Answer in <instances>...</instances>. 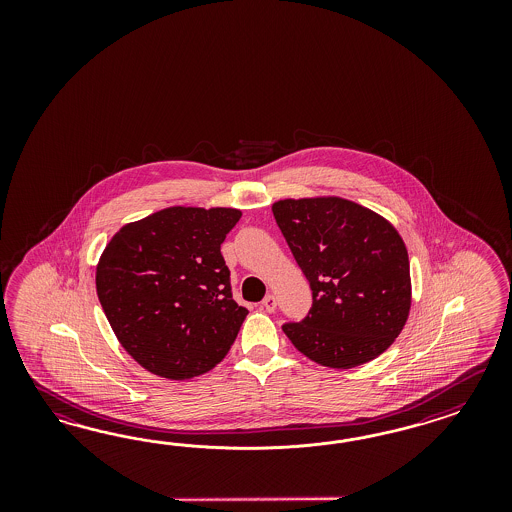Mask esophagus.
Masks as SVG:
<instances>
[{"label": "esophagus", "instance_id": "obj_1", "mask_svg": "<svg viewBox=\"0 0 512 512\" xmlns=\"http://www.w3.org/2000/svg\"><path fill=\"white\" fill-rule=\"evenodd\" d=\"M263 304L264 310L268 311V313H272V311H276V306H278V302H276V296L274 295H266L263 298Z\"/></svg>", "mask_w": 512, "mask_h": 512}]
</instances>
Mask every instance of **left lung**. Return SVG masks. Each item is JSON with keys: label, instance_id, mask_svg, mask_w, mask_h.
Returning <instances> with one entry per match:
<instances>
[{"label": "left lung", "instance_id": "obj_1", "mask_svg": "<svg viewBox=\"0 0 512 512\" xmlns=\"http://www.w3.org/2000/svg\"><path fill=\"white\" fill-rule=\"evenodd\" d=\"M279 231L310 281V311L283 332L328 368H355L387 351L411 306L409 257L396 229L343 199L272 206Z\"/></svg>", "mask_w": 512, "mask_h": 512}]
</instances>
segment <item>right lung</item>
<instances>
[{"label": "right lung", "instance_id": "right-lung-1", "mask_svg": "<svg viewBox=\"0 0 512 512\" xmlns=\"http://www.w3.org/2000/svg\"><path fill=\"white\" fill-rule=\"evenodd\" d=\"M240 216L234 208L172 206L125 225L103 251L99 302L148 372L191 379L229 353L248 310L234 302L221 244Z\"/></svg>", "mask_w": 512, "mask_h": 512}]
</instances>
